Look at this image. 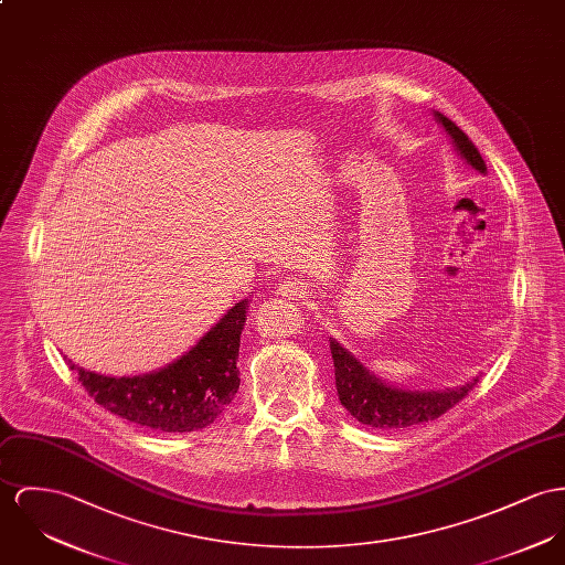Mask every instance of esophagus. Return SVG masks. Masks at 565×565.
<instances>
[{
	"label": "esophagus",
	"instance_id": "34e87169",
	"mask_svg": "<svg viewBox=\"0 0 565 565\" xmlns=\"http://www.w3.org/2000/svg\"><path fill=\"white\" fill-rule=\"evenodd\" d=\"M277 295L284 297V299H301V297H305V288L301 284L288 279V281H281L277 286Z\"/></svg>",
	"mask_w": 565,
	"mask_h": 565
}]
</instances>
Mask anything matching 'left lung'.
Listing matches in <instances>:
<instances>
[{
	"label": "left lung",
	"mask_w": 565,
	"mask_h": 565,
	"mask_svg": "<svg viewBox=\"0 0 565 565\" xmlns=\"http://www.w3.org/2000/svg\"><path fill=\"white\" fill-rule=\"evenodd\" d=\"M435 118L443 125V129L447 130L465 161L473 166L479 174H486V163L469 135L438 111H435ZM331 354L335 363V387L340 402L356 422L381 430L411 428L426 422H435L449 408H454L462 397H467L479 381V376H476L471 383L456 390H395L372 376L347 348L340 347L335 340H331Z\"/></svg>",
	"instance_id": "left-lung-1"
}]
</instances>
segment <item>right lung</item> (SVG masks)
<instances>
[{
	"label": "right lung",
	"instance_id": "add662e5",
	"mask_svg": "<svg viewBox=\"0 0 565 565\" xmlns=\"http://www.w3.org/2000/svg\"><path fill=\"white\" fill-rule=\"evenodd\" d=\"M249 299L234 305L217 324L168 367L143 376H100L68 361L89 397L105 411L157 433H193L211 426L234 399L241 333Z\"/></svg>",
	"mask_w": 565,
	"mask_h": 565
}]
</instances>
